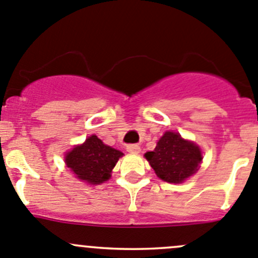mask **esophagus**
I'll use <instances>...</instances> for the list:
<instances>
[{"mask_svg":"<svg viewBox=\"0 0 258 258\" xmlns=\"http://www.w3.org/2000/svg\"><path fill=\"white\" fill-rule=\"evenodd\" d=\"M126 150L130 153H139L141 151V148H140L139 145H128L126 147Z\"/></svg>","mask_w":258,"mask_h":258,"instance_id":"esophagus-1","label":"esophagus"}]
</instances>
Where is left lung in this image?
Listing matches in <instances>:
<instances>
[{
	"instance_id": "left-lung-1",
	"label": "left lung",
	"mask_w": 258,
	"mask_h": 258,
	"mask_svg": "<svg viewBox=\"0 0 258 258\" xmlns=\"http://www.w3.org/2000/svg\"><path fill=\"white\" fill-rule=\"evenodd\" d=\"M145 157L157 177L170 183H181L191 177L202 162L199 146L172 131L165 132L155 150L146 152Z\"/></svg>"
}]
</instances>
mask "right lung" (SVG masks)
<instances>
[{
	"mask_svg": "<svg viewBox=\"0 0 258 258\" xmlns=\"http://www.w3.org/2000/svg\"><path fill=\"white\" fill-rule=\"evenodd\" d=\"M123 153L103 144L96 135L82 145L75 146L64 156V163L76 178L91 184H100L111 178V172Z\"/></svg>",
	"mask_w": 258,
	"mask_h": 258,
	"instance_id": "obj_1",
	"label": "right lung"
}]
</instances>
